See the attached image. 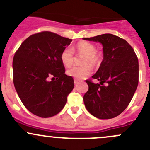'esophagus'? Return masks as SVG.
Returning <instances> with one entry per match:
<instances>
[{"mask_svg":"<svg viewBox=\"0 0 150 150\" xmlns=\"http://www.w3.org/2000/svg\"><path fill=\"white\" fill-rule=\"evenodd\" d=\"M78 82H79V81H78V80H77V79L74 80V83H75V85H76V86L78 85Z\"/></svg>","mask_w":150,"mask_h":150,"instance_id":"1","label":"esophagus"}]
</instances>
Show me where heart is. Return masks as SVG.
I'll return each mask as SVG.
<instances>
[{"label": "heart", "mask_w": 150, "mask_h": 150, "mask_svg": "<svg viewBox=\"0 0 150 150\" xmlns=\"http://www.w3.org/2000/svg\"><path fill=\"white\" fill-rule=\"evenodd\" d=\"M76 51L80 57H84L82 59L83 64H90L91 65H96L100 62V56L96 51V46L91 43L86 41L79 42L75 47H67L63 50L61 54V60L62 64L67 67L72 64L75 59V52ZM91 72V68L89 65L74 66L67 71L69 76L78 80H82L88 76Z\"/></svg>", "instance_id": "b5f03b06"}]
</instances>
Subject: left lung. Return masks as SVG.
Returning <instances> with one entry per match:
<instances>
[{
	"instance_id": "left-lung-1",
	"label": "left lung",
	"mask_w": 150,
	"mask_h": 150,
	"mask_svg": "<svg viewBox=\"0 0 150 150\" xmlns=\"http://www.w3.org/2000/svg\"><path fill=\"white\" fill-rule=\"evenodd\" d=\"M84 40L100 43L103 60L92 76L99 83L86 81L88 91L83 101L86 110L99 119H110L122 112L139 83V61L133 48L121 38L107 33ZM104 82H107L103 86Z\"/></svg>"
}]
</instances>
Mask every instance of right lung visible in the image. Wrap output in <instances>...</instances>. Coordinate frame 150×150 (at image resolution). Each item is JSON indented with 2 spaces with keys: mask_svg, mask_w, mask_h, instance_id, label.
<instances>
[{
  "mask_svg": "<svg viewBox=\"0 0 150 150\" xmlns=\"http://www.w3.org/2000/svg\"><path fill=\"white\" fill-rule=\"evenodd\" d=\"M72 40L51 32H41L28 37L16 51L13 84L20 100L33 114L50 117L65 106L74 81L64 73L61 54Z\"/></svg>",
  "mask_w": 150,
  "mask_h": 150,
  "instance_id": "1",
  "label": "right lung"
}]
</instances>
